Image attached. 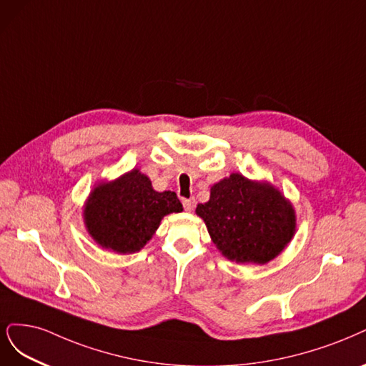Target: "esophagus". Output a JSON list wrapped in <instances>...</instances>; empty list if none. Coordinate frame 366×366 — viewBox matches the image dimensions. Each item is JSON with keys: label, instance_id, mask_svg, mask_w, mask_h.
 <instances>
[{"label": "esophagus", "instance_id": "esophagus-1", "mask_svg": "<svg viewBox=\"0 0 366 366\" xmlns=\"http://www.w3.org/2000/svg\"><path fill=\"white\" fill-rule=\"evenodd\" d=\"M183 207L186 212H192L195 209V199L194 198H183L182 199Z\"/></svg>", "mask_w": 366, "mask_h": 366}]
</instances>
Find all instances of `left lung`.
<instances>
[{
  "label": "left lung",
  "instance_id": "1",
  "mask_svg": "<svg viewBox=\"0 0 366 366\" xmlns=\"http://www.w3.org/2000/svg\"><path fill=\"white\" fill-rule=\"evenodd\" d=\"M213 244L237 263H267L291 242L295 232L292 206L275 187L241 174L213 184L210 199L197 206Z\"/></svg>",
  "mask_w": 366,
  "mask_h": 366
}]
</instances>
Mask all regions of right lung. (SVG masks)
<instances>
[{
	"label": "right lung",
	"instance_id": "obj_1",
	"mask_svg": "<svg viewBox=\"0 0 366 366\" xmlns=\"http://www.w3.org/2000/svg\"><path fill=\"white\" fill-rule=\"evenodd\" d=\"M182 210L175 192H156L147 175L133 169L95 189L86 204L84 221L103 248L134 253L153 237L163 217Z\"/></svg>",
	"mask_w": 366,
	"mask_h": 366
}]
</instances>
